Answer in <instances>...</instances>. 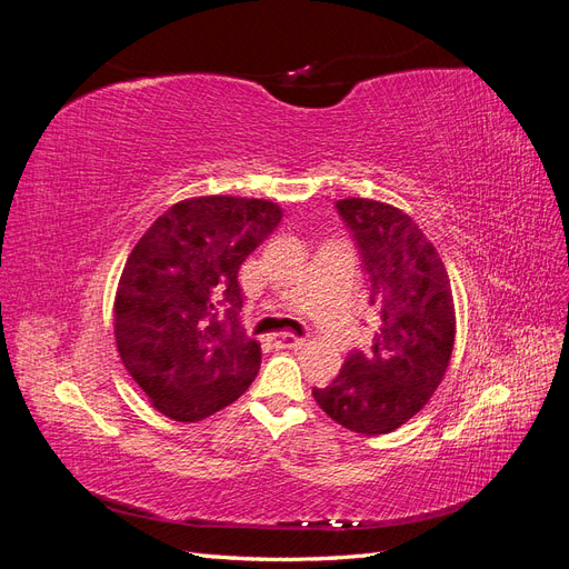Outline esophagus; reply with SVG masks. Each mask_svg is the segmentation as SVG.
I'll return each mask as SVG.
<instances>
[{
    "label": "esophagus",
    "instance_id": "34e87169",
    "mask_svg": "<svg viewBox=\"0 0 569 569\" xmlns=\"http://www.w3.org/2000/svg\"><path fill=\"white\" fill-rule=\"evenodd\" d=\"M272 341H274V347H278V349H301L303 343H306V339H303V337L289 335V332L274 335V337H272Z\"/></svg>",
    "mask_w": 569,
    "mask_h": 569
}]
</instances>
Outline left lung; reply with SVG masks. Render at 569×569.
<instances>
[{
	"label": "left lung",
	"mask_w": 569,
	"mask_h": 569,
	"mask_svg": "<svg viewBox=\"0 0 569 569\" xmlns=\"http://www.w3.org/2000/svg\"><path fill=\"white\" fill-rule=\"evenodd\" d=\"M370 280L377 311L370 351H351L339 375L313 389L318 406L358 435H389L425 408L449 368L456 308L449 272L418 222L372 199L337 201Z\"/></svg>",
	"instance_id": "left-lung-1"
}]
</instances>
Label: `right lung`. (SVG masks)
<instances>
[{
    "label": "right lung",
    "instance_id": "right-lung-1",
    "mask_svg": "<svg viewBox=\"0 0 569 569\" xmlns=\"http://www.w3.org/2000/svg\"><path fill=\"white\" fill-rule=\"evenodd\" d=\"M280 220V206L266 199H184L128 256L113 335L126 370L166 418H209L253 382L261 343L239 322L237 272Z\"/></svg>",
    "mask_w": 569,
    "mask_h": 569
}]
</instances>
